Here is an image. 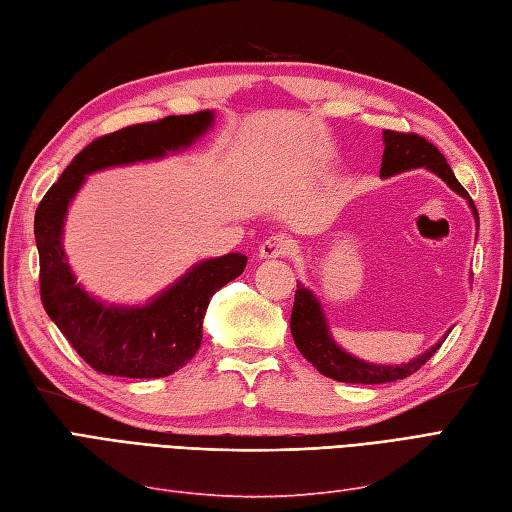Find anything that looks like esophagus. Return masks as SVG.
I'll return each instance as SVG.
<instances>
[{
	"instance_id": "obj_1",
	"label": "esophagus",
	"mask_w": 512,
	"mask_h": 512,
	"mask_svg": "<svg viewBox=\"0 0 512 512\" xmlns=\"http://www.w3.org/2000/svg\"><path fill=\"white\" fill-rule=\"evenodd\" d=\"M293 254V243L282 234L269 236L258 247V258L260 260H271V258H286Z\"/></svg>"
}]
</instances>
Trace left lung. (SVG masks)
I'll list each match as a JSON object with an SVG mask.
<instances>
[{
  "instance_id": "obj_1",
  "label": "left lung",
  "mask_w": 512,
  "mask_h": 512,
  "mask_svg": "<svg viewBox=\"0 0 512 512\" xmlns=\"http://www.w3.org/2000/svg\"><path fill=\"white\" fill-rule=\"evenodd\" d=\"M382 141H384V154H382V167H380L382 178H391V176H397V173H404L410 169H421V167L428 169L430 173L439 176L447 186H450L454 193L467 199L471 213L476 217V226H480L476 204L471 202V197L463 189V184L456 180L454 171L450 169V165H447V160L439 149L423 139V136L402 134L393 130H384ZM450 332L452 330H447L443 339L436 341L430 350L419 354L417 358L408 360V363H402V365L367 363V360H360L350 352H345L343 347H339V343L332 339L326 313H323V306L317 299V295L310 289H306L302 282H297L295 304L291 313L293 341L308 363H313V367L319 373H323V376L332 380L350 382V384H382V382L404 380L410 376V373H415L421 365L428 363Z\"/></svg>"
}]
</instances>
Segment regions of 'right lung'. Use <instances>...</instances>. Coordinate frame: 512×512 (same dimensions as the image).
I'll return each instance as SVG.
<instances>
[{
    "label": "right lung",
    "mask_w": 512,
    "mask_h": 512,
    "mask_svg": "<svg viewBox=\"0 0 512 512\" xmlns=\"http://www.w3.org/2000/svg\"><path fill=\"white\" fill-rule=\"evenodd\" d=\"M215 112L171 115L136 123L86 145L45 193L34 215L45 313L95 371L121 378H165L184 367L202 345L210 297L239 278L247 256L234 252L193 265L145 304H106L78 282L62 245L69 204L95 171L160 160L191 147L213 128Z\"/></svg>",
    "instance_id": "obj_1"
}]
</instances>
